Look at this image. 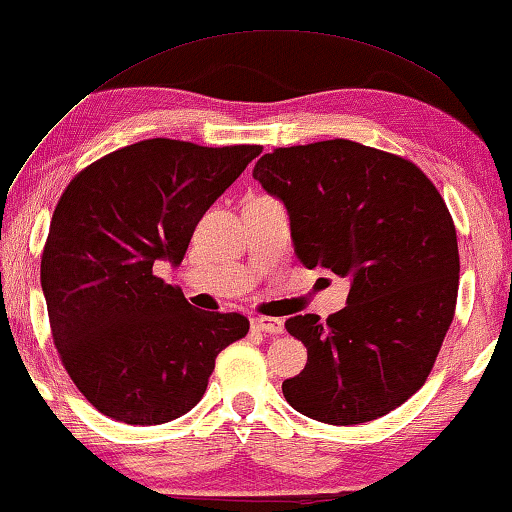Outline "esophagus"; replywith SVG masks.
I'll use <instances>...</instances> for the list:
<instances>
[{
	"instance_id": "1",
	"label": "esophagus",
	"mask_w": 512,
	"mask_h": 512,
	"mask_svg": "<svg viewBox=\"0 0 512 512\" xmlns=\"http://www.w3.org/2000/svg\"><path fill=\"white\" fill-rule=\"evenodd\" d=\"M250 328L255 332H269V335H282L285 332V323L280 319H273V316H255L250 319Z\"/></svg>"
}]
</instances>
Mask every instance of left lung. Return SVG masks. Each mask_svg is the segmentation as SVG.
Wrapping results in <instances>:
<instances>
[{"mask_svg": "<svg viewBox=\"0 0 512 512\" xmlns=\"http://www.w3.org/2000/svg\"><path fill=\"white\" fill-rule=\"evenodd\" d=\"M253 177L285 202L300 262L351 278L344 310L287 319L307 364L282 383L285 399L332 426L399 408L456 314L458 239L440 191L410 159L346 139L275 148Z\"/></svg>", "mask_w": 512, "mask_h": 512, "instance_id": "left-lung-1", "label": "left lung"}]
</instances>
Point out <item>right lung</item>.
I'll return each mask as SVG.
<instances>
[{"mask_svg": "<svg viewBox=\"0 0 512 512\" xmlns=\"http://www.w3.org/2000/svg\"><path fill=\"white\" fill-rule=\"evenodd\" d=\"M262 152L148 139L72 177L40 257L61 364L86 401L132 426L182 417L205 394L216 355L248 335L237 312H200L154 275L180 264L198 221Z\"/></svg>", "mask_w": 512, "mask_h": 512, "instance_id": "right-lung-1", "label": "right lung"}]
</instances>
